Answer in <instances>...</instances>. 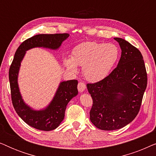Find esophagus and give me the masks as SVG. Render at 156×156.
<instances>
[{"label":"esophagus","mask_w":156,"mask_h":156,"mask_svg":"<svg viewBox=\"0 0 156 156\" xmlns=\"http://www.w3.org/2000/svg\"><path fill=\"white\" fill-rule=\"evenodd\" d=\"M86 89V84L82 82H79L78 84V90L80 92H83Z\"/></svg>","instance_id":"obj_1"}]
</instances>
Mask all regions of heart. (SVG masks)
<instances>
[{"label": "heart", "mask_w": 156, "mask_h": 156, "mask_svg": "<svg viewBox=\"0 0 156 156\" xmlns=\"http://www.w3.org/2000/svg\"><path fill=\"white\" fill-rule=\"evenodd\" d=\"M119 54L118 48L113 44L83 42L72 50V58H64V64L72 72L77 71L76 66L83 67V74L87 80L97 82L108 75Z\"/></svg>", "instance_id": "b5f03b06"}]
</instances>
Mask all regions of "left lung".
Wrapping results in <instances>:
<instances>
[{"mask_svg":"<svg viewBox=\"0 0 156 156\" xmlns=\"http://www.w3.org/2000/svg\"><path fill=\"white\" fill-rule=\"evenodd\" d=\"M114 40L121 49L117 67L104 80L87 84L93 99L90 120L96 127L104 131L120 129L136 118L147 87L141 53L122 38Z\"/></svg>","mask_w":156,"mask_h":156,"instance_id":"8db88e82","label":"left lung"}]
</instances>
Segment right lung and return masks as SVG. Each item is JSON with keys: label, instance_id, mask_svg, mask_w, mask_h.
I'll return each instance as SVG.
<instances>
[{"label": "right lung", "instance_id": "add662e5", "mask_svg": "<svg viewBox=\"0 0 156 156\" xmlns=\"http://www.w3.org/2000/svg\"><path fill=\"white\" fill-rule=\"evenodd\" d=\"M69 35L40 34L25 40L17 49L9 69V81L13 107L18 116L27 124L41 131H49L57 129L65 118L67 104L78 94L77 80L60 82L56 93L49 105L43 109L35 110L25 103L19 89L18 78L21 62L26 51L34 48L57 50Z\"/></svg>", "mask_w": 156, "mask_h": 156}]
</instances>
